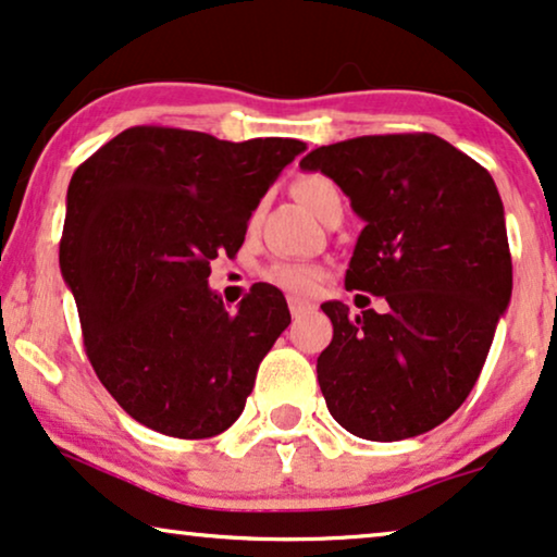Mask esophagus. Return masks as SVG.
I'll list each match as a JSON object with an SVG mask.
<instances>
[{
  "mask_svg": "<svg viewBox=\"0 0 557 557\" xmlns=\"http://www.w3.org/2000/svg\"><path fill=\"white\" fill-rule=\"evenodd\" d=\"M287 306H290L293 318H300L302 313H308V310H313V302L300 300V298H290V300H287Z\"/></svg>",
  "mask_w": 557,
  "mask_h": 557,
  "instance_id": "esophagus-1",
  "label": "esophagus"
}]
</instances>
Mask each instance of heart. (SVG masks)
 I'll list each match as a JSON object with an SVG mask.
<instances>
[{
    "mask_svg": "<svg viewBox=\"0 0 557 557\" xmlns=\"http://www.w3.org/2000/svg\"><path fill=\"white\" fill-rule=\"evenodd\" d=\"M295 193L318 219L329 216L331 209H336L338 203H344L341 188L331 177L325 175H302L295 183ZM264 280L280 290L293 293V295H310L321 283V270L315 264L298 262V259H283V262H274L264 270Z\"/></svg>",
    "mask_w": 557,
    "mask_h": 557,
    "instance_id": "obj_1",
    "label": "heart"
}]
</instances>
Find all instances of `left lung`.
Here are the masks:
<instances>
[{
	"label": "left lung",
	"instance_id": "1",
	"mask_svg": "<svg viewBox=\"0 0 557 557\" xmlns=\"http://www.w3.org/2000/svg\"><path fill=\"white\" fill-rule=\"evenodd\" d=\"M300 168L329 175L364 219L346 287L387 300L356 318L338 300L321 306L333 323L315 367L329 412L367 441L428 433L469 397L509 306L499 190L428 132L318 147Z\"/></svg>",
	"mask_w": 557,
	"mask_h": 557
}]
</instances>
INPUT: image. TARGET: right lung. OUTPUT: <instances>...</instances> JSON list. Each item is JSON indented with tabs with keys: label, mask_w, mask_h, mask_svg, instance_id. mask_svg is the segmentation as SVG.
Instances as JSON below:
<instances>
[{
	"label": "right lung",
	"mask_w": 557,
	"mask_h": 557,
	"mask_svg": "<svg viewBox=\"0 0 557 557\" xmlns=\"http://www.w3.org/2000/svg\"><path fill=\"white\" fill-rule=\"evenodd\" d=\"M302 150L132 127L73 173L61 272L96 376L143 425L198 441L242 414L290 310L259 283L228 313L209 287L211 259L239 251L251 211Z\"/></svg>",
	"instance_id": "right-lung-1"
}]
</instances>
